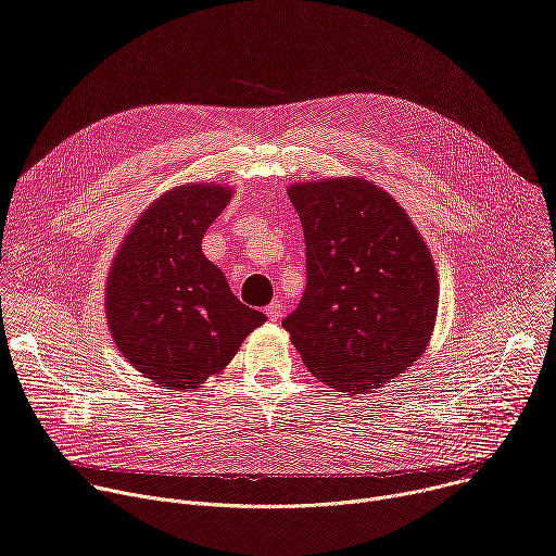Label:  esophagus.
<instances>
[{"label": "esophagus", "instance_id": "esophagus-1", "mask_svg": "<svg viewBox=\"0 0 556 556\" xmlns=\"http://www.w3.org/2000/svg\"><path fill=\"white\" fill-rule=\"evenodd\" d=\"M266 314H268V319L275 324V321H279V316H281V303L279 301H273L268 307H266Z\"/></svg>", "mask_w": 556, "mask_h": 556}]
</instances>
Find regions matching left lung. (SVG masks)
<instances>
[{
	"mask_svg": "<svg viewBox=\"0 0 556 556\" xmlns=\"http://www.w3.org/2000/svg\"><path fill=\"white\" fill-rule=\"evenodd\" d=\"M305 235V292L283 319L305 367L343 393H367L427 350L440 283L405 208L363 178L288 187Z\"/></svg>",
	"mask_w": 556,
	"mask_h": 556,
	"instance_id": "8db88e82",
	"label": "left lung"
}]
</instances>
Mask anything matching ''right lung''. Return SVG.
I'll return each mask as SVG.
<instances>
[{
	"label": "right lung",
	"mask_w": 556,
	"mask_h": 556,
	"mask_svg": "<svg viewBox=\"0 0 556 556\" xmlns=\"http://www.w3.org/2000/svg\"><path fill=\"white\" fill-rule=\"evenodd\" d=\"M230 195L224 185L167 191L136 219L110 266L105 312L114 343L163 389L193 391L266 321L202 253V237Z\"/></svg>",
	"instance_id": "1"
}]
</instances>
